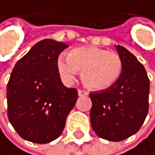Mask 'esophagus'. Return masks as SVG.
I'll return each mask as SVG.
<instances>
[{
    "label": "esophagus",
    "mask_w": 155,
    "mask_h": 155,
    "mask_svg": "<svg viewBox=\"0 0 155 155\" xmlns=\"http://www.w3.org/2000/svg\"><path fill=\"white\" fill-rule=\"evenodd\" d=\"M78 95H80V97H87V95L88 94L85 91H81V90H78Z\"/></svg>",
    "instance_id": "obj_1"
}]
</instances>
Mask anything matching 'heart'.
Listing matches in <instances>:
<instances>
[{
	"label": "heart",
	"mask_w": 155,
	"mask_h": 155,
	"mask_svg": "<svg viewBox=\"0 0 155 155\" xmlns=\"http://www.w3.org/2000/svg\"><path fill=\"white\" fill-rule=\"evenodd\" d=\"M58 71L65 84H71L78 71L82 82L94 91H105L115 84L122 71L120 55L95 47H82L70 54H61L57 61Z\"/></svg>",
	"instance_id": "b5f03b06"
}]
</instances>
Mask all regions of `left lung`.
<instances>
[{"mask_svg":"<svg viewBox=\"0 0 155 155\" xmlns=\"http://www.w3.org/2000/svg\"><path fill=\"white\" fill-rule=\"evenodd\" d=\"M122 71L111 87L91 92V127L97 137L120 141L137 134L148 112L149 78L144 67L127 48L117 46Z\"/></svg>","mask_w":155,"mask_h":155,"instance_id":"obj_1","label":"left lung"}]
</instances>
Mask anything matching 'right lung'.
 <instances>
[{"label": "right lung", "instance_id": "add662e5", "mask_svg": "<svg viewBox=\"0 0 155 155\" xmlns=\"http://www.w3.org/2000/svg\"><path fill=\"white\" fill-rule=\"evenodd\" d=\"M68 46L54 40L37 43L17 61L7 87L8 117L24 139L48 143L63 132L78 100L77 88L65 87L57 61Z\"/></svg>", "mask_w": 155, "mask_h": 155}]
</instances>
